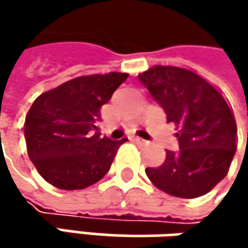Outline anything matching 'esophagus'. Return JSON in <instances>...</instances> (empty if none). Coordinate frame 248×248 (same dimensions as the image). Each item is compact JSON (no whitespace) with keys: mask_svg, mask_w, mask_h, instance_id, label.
<instances>
[{"mask_svg":"<svg viewBox=\"0 0 248 248\" xmlns=\"http://www.w3.org/2000/svg\"><path fill=\"white\" fill-rule=\"evenodd\" d=\"M130 139H132V140H135V142H138V143H146V140H145V139H142V138H139V136H132Z\"/></svg>","mask_w":248,"mask_h":248,"instance_id":"esophagus-1","label":"esophagus"}]
</instances>
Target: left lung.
Wrapping results in <instances>:
<instances>
[{"instance_id":"1","label":"left lung","mask_w":248,"mask_h":248,"mask_svg":"<svg viewBox=\"0 0 248 248\" xmlns=\"http://www.w3.org/2000/svg\"><path fill=\"white\" fill-rule=\"evenodd\" d=\"M139 80L176 126L179 142L176 152L167 151L161 167L145 170L148 178L179 198L210 192L227 175L237 149V126L223 94L201 76L176 66H152Z\"/></svg>"}]
</instances>
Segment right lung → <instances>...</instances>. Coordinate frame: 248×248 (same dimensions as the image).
I'll use <instances>...</instances> for the list:
<instances>
[{"mask_svg": "<svg viewBox=\"0 0 248 248\" xmlns=\"http://www.w3.org/2000/svg\"><path fill=\"white\" fill-rule=\"evenodd\" d=\"M127 73L80 76L40 94L25 116L27 152L40 175L60 189L100 181L127 140L100 136V109Z\"/></svg>", "mask_w": 248, "mask_h": 248, "instance_id": "right-lung-1", "label": "right lung"}]
</instances>
